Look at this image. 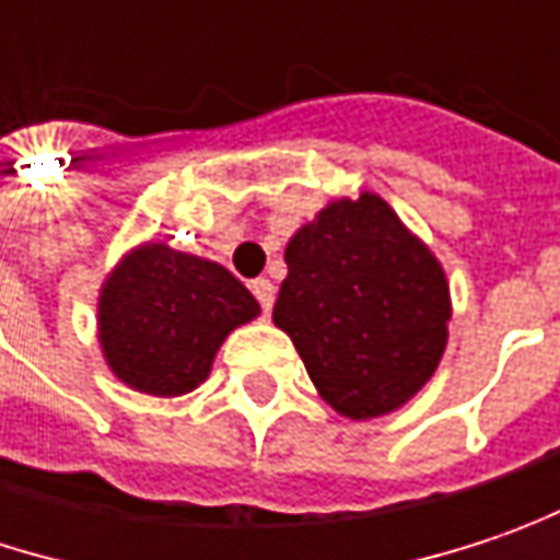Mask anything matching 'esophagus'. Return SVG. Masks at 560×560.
<instances>
[{"label": "esophagus", "instance_id": "esophagus-1", "mask_svg": "<svg viewBox=\"0 0 560 560\" xmlns=\"http://www.w3.org/2000/svg\"><path fill=\"white\" fill-rule=\"evenodd\" d=\"M252 293H255V300L260 302V312H264V315H270V308H273V296H277L273 283L260 277V280H255V283H252Z\"/></svg>", "mask_w": 560, "mask_h": 560}]
</instances>
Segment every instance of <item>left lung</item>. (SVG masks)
<instances>
[{
    "label": "left lung",
    "instance_id": "obj_1",
    "mask_svg": "<svg viewBox=\"0 0 560 560\" xmlns=\"http://www.w3.org/2000/svg\"><path fill=\"white\" fill-rule=\"evenodd\" d=\"M273 305L318 395L343 418L415 398L446 350L450 283L440 260L376 197L335 200L287 245Z\"/></svg>",
    "mask_w": 560,
    "mask_h": 560
}]
</instances>
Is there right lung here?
Masks as SVG:
<instances>
[{"mask_svg": "<svg viewBox=\"0 0 560 560\" xmlns=\"http://www.w3.org/2000/svg\"><path fill=\"white\" fill-rule=\"evenodd\" d=\"M258 312L222 264L145 242L104 280L101 350L117 380L172 398L207 380L225 335Z\"/></svg>", "mask_w": 560, "mask_h": 560, "instance_id": "obj_1", "label": "right lung"}]
</instances>
